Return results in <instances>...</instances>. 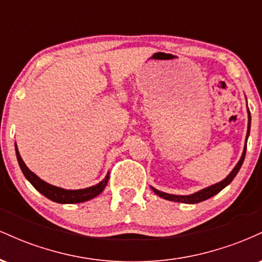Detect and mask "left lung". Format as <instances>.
Segmentation results:
<instances>
[{"label":"left lung","instance_id":"1","mask_svg":"<svg viewBox=\"0 0 262 262\" xmlns=\"http://www.w3.org/2000/svg\"><path fill=\"white\" fill-rule=\"evenodd\" d=\"M248 113H249V123H248V133H246V140H248L249 138V133H250V124H251V116H250V112H249V108H248ZM245 154H246V143H245V146H244V151H243V155L242 158H240V160L237 161L236 166L234 167L233 171L228 175L223 181L215 183V185L210 186V187H207L204 189H201V191L196 192V193L193 194H189V196H176V194H169V193H164V192L159 191V189H156L154 187H151L152 191L155 192L158 196H160L161 198H165V200H169V201H173V202H181V203H189V204H194V203H200L202 202V201H206L208 200V198L213 197L214 194L219 193V192L222 191L224 187H227L229 183L233 181L234 177L236 176V173L239 172L240 167H242L243 162H244V159H245Z\"/></svg>","mask_w":262,"mask_h":262}]
</instances>
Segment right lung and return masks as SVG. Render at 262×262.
<instances>
[{
  "label": "right lung",
  "mask_w": 262,
  "mask_h": 262,
  "mask_svg": "<svg viewBox=\"0 0 262 262\" xmlns=\"http://www.w3.org/2000/svg\"><path fill=\"white\" fill-rule=\"evenodd\" d=\"M16 155H17L18 164H19L20 170H22L23 175L26 176V179L32 183L33 187L37 189V191L40 192L43 196L49 198V200L54 201V202L81 203V202H85V201L92 200L93 197L98 196V194L103 191L104 187H106L108 183V179H110V173H107V176L104 177V180H102L100 183H97L96 186H92V187L83 188V189L60 188V187H56V186L49 185V183H47L41 179H39L34 172H32V171L26 166V164L23 162L22 158H20L19 152H18L17 145H16Z\"/></svg>",
  "instance_id": "1"
}]
</instances>
